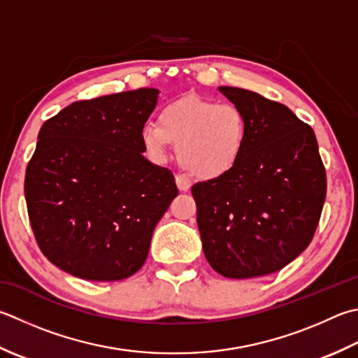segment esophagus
Returning <instances> with one entry per match:
<instances>
[{"label":"esophagus","mask_w":358,"mask_h":358,"mask_svg":"<svg viewBox=\"0 0 358 358\" xmlns=\"http://www.w3.org/2000/svg\"><path fill=\"white\" fill-rule=\"evenodd\" d=\"M175 183H177V187L181 192H187L192 186L191 180H189L186 175H177V177H175Z\"/></svg>","instance_id":"obj_1"}]
</instances>
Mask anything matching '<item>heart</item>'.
<instances>
[{
    "instance_id": "b5f03b06",
    "label": "heart",
    "mask_w": 358,
    "mask_h": 358,
    "mask_svg": "<svg viewBox=\"0 0 358 358\" xmlns=\"http://www.w3.org/2000/svg\"><path fill=\"white\" fill-rule=\"evenodd\" d=\"M145 155L164 163L172 144L185 171L203 180L220 178L239 163L248 139V121L236 103L183 96L166 103L158 122L139 130Z\"/></svg>"
}]
</instances>
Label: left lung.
Masks as SVG:
<instances>
[{
  "label": "left lung",
  "instance_id": "obj_1",
  "mask_svg": "<svg viewBox=\"0 0 358 358\" xmlns=\"http://www.w3.org/2000/svg\"><path fill=\"white\" fill-rule=\"evenodd\" d=\"M241 107L248 139L239 163L192 186L203 253L222 276L284 268L309 247L326 199V171L312 127L255 91L219 87Z\"/></svg>",
  "mask_w": 358,
  "mask_h": 358
}]
</instances>
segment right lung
<instances>
[{
	"label": "right lung",
	"instance_id": "right-lung-1",
	"mask_svg": "<svg viewBox=\"0 0 358 358\" xmlns=\"http://www.w3.org/2000/svg\"><path fill=\"white\" fill-rule=\"evenodd\" d=\"M157 88L79 101L41 125L27 164L31 227L49 262L88 281L143 267L153 229L178 195L169 169L143 157L139 130Z\"/></svg>",
	"mask_w": 358,
	"mask_h": 358
}]
</instances>
